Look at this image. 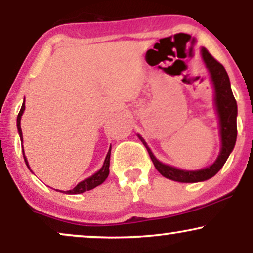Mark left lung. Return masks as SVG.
I'll return each instance as SVG.
<instances>
[{"mask_svg":"<svg viewBox=\"0 0 253 253\" xmlns=\"http://www.w3.org/2000/svg\"><path fill=\"white\" fill-rule=\"evenodd\" d=\"M201 54L207 66L208 71L211 74V82L214 85V92H215V108L217 117H219V125H220V136H221V150H220L219 156H217L216 161L210 167L205 168V169H200L195 171H188L181 170L177 168L170 167V165L163 164L159 162L158 159L153 156L152 151L145 143V140L138 134L139 139L143 141L145 147L147 149V152L152 159L153 165L156 169L159 171L162 176L165 178H169L171 181L182 182V183H195L207 181L215 176L219 170L223 167V164L227 161L228 156L234 149L237 140V101L233 96V92L231 89V83H229V78L227 72L222 64H220L206 48H202Z\"/></svg>","mask_w":253,"mask_h":253,"instance_id":"left-lung-1","label":"left lung"}]
</instances>
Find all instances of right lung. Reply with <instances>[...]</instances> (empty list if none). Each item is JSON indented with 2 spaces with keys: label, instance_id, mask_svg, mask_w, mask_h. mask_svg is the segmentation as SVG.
I'll return each instance as SVG.
<instances>
[{
  "label": "right lung",
  "instance_id": "1",
  "mask_svg": "<svg viewBox=\"0 0 253 253\" xmlns=\"http://www.w3.org/2000/svg\"><path fill=\"white\" fill-rule=\"evenodd\" d=\"M24 110H25V101H24V103H22V107H21V109H20L19 115H17V120H16L17 132H19L20 139H21V141H22V130H21V124H20V123H21V117H22V114H24ZM110 150H112V146L109 147V151H108V153H107L106 159H104V163L102 165V168H101V169L98 170L97 172H95L94 175L90 176L89 178L84 179V181L78 183V184L74 188V189L66 191V194H82V193H84V191L91 190V189H94V188H96L97 185L102 184V183L106 181V178L109 175ZM22 152H24V151H22ZM24 158H25L26 165H27L28 169H30V165H28V162H27V158H26V156H25V152H24ZM58 191H60V193H64V191H62V190H58Z\"/></svg>",
  "mask_w": 253,
  "mask_h": 253
}]
</instances>
